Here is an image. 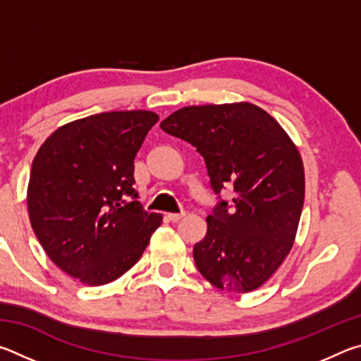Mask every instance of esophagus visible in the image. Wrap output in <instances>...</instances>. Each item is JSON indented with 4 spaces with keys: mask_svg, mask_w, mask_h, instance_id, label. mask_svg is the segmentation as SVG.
<instances>
[{
    "mask_svg": "<svg viewBox=\"0 0 361 361\" xmlns=\"http://www.w3.org/2000/svg\"><path fill=\"white\" fill-rule=\"evenodd\" d=\"M185 215H186V213L185 212H180V213H169V215H167V218L170 219V221H172V223H178L180 221V219H183V218H185Z\"/></svg>",
    "mask_w": 361,
    "mask_h": 361,
    "instance_id": "34e87169",
    "label": "esophagus"
}]
</instances>
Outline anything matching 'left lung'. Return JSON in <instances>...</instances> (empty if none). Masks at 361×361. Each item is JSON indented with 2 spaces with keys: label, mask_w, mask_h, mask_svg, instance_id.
I'll return each mask as SVG.
<instances>
[{
  "label": "left lung",
  "mask_w": 361,
  "mask_h": 361,
  "mask_svg": "<svg viewBox=\"0 0 361 361\" xmlns=\"http://www.w3.org/2000/svg\"><path fill=\"white\" fill-rule=\"evenodd\" d=\"M202 154L218 195L207 235L192 255L219 290L248 293L277 271L295 240L304 205L301 156L282 126L252 103L181 108L161 122ZM226 185L236 197L219 195Z\"/></svg>",
  "instance_id": "obj_1"
}]
</instances>
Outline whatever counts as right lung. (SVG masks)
<instances>
[{
	"mask_svg": "<svg viewBox=\"0 0 361 361\" xmlns=\"http://www.w3.org/2000/svg\"><path fill=\"white\" fill-rule=\"evenodd\" d=\"M159 121L151 111H111L60 127L35 156L30 223L49 258L90 286L129 271L162 221L133 189V159Z\"/></svg>",
	"mask_w": 361,
	"mask_h": 361,
	"instance_id": "right-lung-1",
	"label": "right lung"
}]
</instances>
